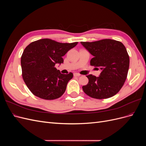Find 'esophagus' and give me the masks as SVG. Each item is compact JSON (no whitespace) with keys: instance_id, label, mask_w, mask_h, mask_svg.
I'll return each instance as SVG.
<instances>
[{"instance_id":"esophagus-1","label":"esophagus","mask_w":146,"mask_h":146,"mask_svg":"<svg viewBox=\"0 0 146 146\" xmlns=\"http://www.w3.org/2000/svg\"><path fill=\"white\" fill-rule=\"evenodd\" d=\"M74 76L75 77H79V76H80L81 75L80 74H78V73H74Z\"/></svg>"}]
</instances>
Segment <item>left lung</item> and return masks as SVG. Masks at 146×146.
Listing matches in <instances>:
<instances>
[{
	"label": "left lung",
	"instance_id": "left-lung-1",
	"mask_svg": "<svg viewBox=\"0 0 146 146\" xmlns=\"http://www.w3.org/2000/svg\"><path fill=\"white\" fill-rule=\"evenodd\" d=\"M80 43L94 56L90 64L101 70L99 77L92 74L86 76L89 82L82 86L83 91L98 99H107L116 94L123 85L129 68V56L124 45L110 39Z\"/></svg>",
	"mask_w": 146,
	"mask_h": 146
}]
</instances>
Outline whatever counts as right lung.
<instances>
[{"label":"right lung","instance_id":"obj_1","mask_svg":"<svg viewBox=\"0 0 146 146\" xmlns=\"http://www.w3.org/2000/svg\"><path fill=\"white\" fill-rule=\"evenodd\" d=\"M77 44L78 42L61 43L50 39H41L26 47L21 60L23 77L35 96L53 100L64 94L73 74H61L55 65L63 63L62 56Z\"/></svg>","mask_w":146,"mask_h":146}]
</instances>
